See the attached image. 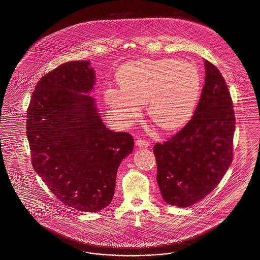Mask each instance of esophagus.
Segmentation results:
<instances>
[{
  "label": "esophagus",
  "mask_w": 260,
  "mask_h": 260,
  "mask_svg": "<svg viewBox=\"0 0 260 260\" xmlns=\"http://www.w3.org/2000/svg\"><path fill=\"white\" fill-rule=\"evenodd\" d=\"M136 146L139 147V148H148L149 147V143L143 139H138L136 141Z\"/></svg>",
  "instance_id": "34e87169"
}]
</instances>
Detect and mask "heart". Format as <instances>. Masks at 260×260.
<instances>
[{
	"mask_svg": "<svg viewBox=\"0 0 260 260\" xmlns=\"http://www.w3.org/2000/svg\"><path fill=\"white\" fill-rule=\"evenodd\" d=\"M120 87H108L104 99L111 116L131 123L148 105L149 116L166 131L182 128L192 116L202 93L198 69L176 58L142 59L121 67Z\"/></svg>",
	"mask_w": 260,
	"mask_h": 260,
	"instance_id": "b5f03b06",
	"label": "heart"
}]
</instances>
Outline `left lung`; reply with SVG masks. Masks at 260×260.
I'll use <instances>...</instances> for the list:
<instances>
[{"mask_svg":"<svg viewBox=\"0 0 260 260\" xmlns=\"http://www.w3.org/2000/svg\"><path fill=\"white\" fill-rule=\"evenodd\" d=\"M205 84L187 125L154 146L157 183L167 204L187 208L219 184L233 161L236 118L232 97L219 71L204 59Z\"/></svg>","mask_w":260,"mask_h":260,"instance_id":"left-lung-1","label":"left lung"}]
</instances>
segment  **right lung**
<instances>
[{
    "mask_svg": "<svg viewBox=\"0 0 260 260\" xmlns=\"http://www.w3.org/2000/svg\"><path fill=\"white\" fill-rule=\"evenodd\" d=\"M89 60L66 62L36 85L26 113L31 163L67 207L96 213L110 205L117 170L133 137L108 129L94 97Z\"/></svg>",
    "mask_w": 260,
    "mask_h": 260,
    "instance_id": "obj_1",
    "label": "right lung"
}]
</instances>
